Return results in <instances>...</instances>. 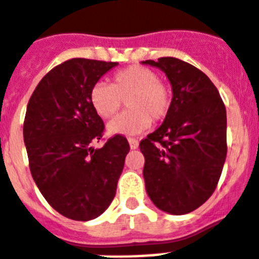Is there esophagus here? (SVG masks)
<instances>
[{"instance_id":"obj_1","label":"esophagus","mask_w":259,"mask_h":259,"mask_svg":"<svg viewBox=\"0 0 259 259\" xmlns=\"http://www.w3.org/2000/svg\"><path fill=\"white\" fill-rule=\"evenodd\" d=\"M127 141H129V145L132 149H136V148H138V141L136 140V138H129Z\"/></svg>"}]
</instances>
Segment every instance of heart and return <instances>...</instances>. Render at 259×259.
I'll use <instances>...</instances> for the list:
<instances>
[{
    "mask_svg": "<svg viewBox=\"0 0 259 259\" xmlns=\"http://www.w3.org/2000/svg\"><path fill=\"white\" fill-rule=\"evenodd\" d=\"M123 100L129 110L108 123V134L133 136L147 130L151 119L163 121L171 107V91L155 70L138 65L114 73L110 85L99 81L90 91L91 106L102 119L111 118Z\"/></svg>",
    "mask_w": 259,
    "mask_h": 259,
    "instance_id": "b5f03b06",
    "label": "heart"
}]
</instances>
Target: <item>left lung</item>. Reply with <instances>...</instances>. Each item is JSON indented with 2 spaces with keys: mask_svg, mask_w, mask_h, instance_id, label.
Listing matches in <instances>:
<instances>
[{
  "mask_svg": "<svg viewBox=\"0 0 259 259\" xmlns=\"http://www.w3.org/2000/svg\"><path fill=\"white\" fill-rule=\"evenodd\" d=\"M165 73L171 107L159 129L140 143L144 181L163 212L186 214L213 194L227 156V112L209 77L185 61L163 57L143 61Z\"/></svg>",
  "mask_w": 259,
  "mask_h": 259,
  "instance_id": "8db88e82",
  "label": "left lung"
}]
</instances>
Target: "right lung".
<instances>
[{"mask_svg": "<svg viewBox=\"0 0 259 259\" xmlns=\"http://www.w3.org/2000/svg\"><path fill=\"white\" fill-rule=\"evenodd\" d=\"M116 62L72 58L51 69L25 112L24 144L37 189L62 216L88 222L110 206L130 147L121 134L95 149L104 123L90 102L91 88Z\"/></svg>", "mask_w": 259, "mask_h": 259, "instance_id": "obj_1", "label": "right lung"}]
</instances>
